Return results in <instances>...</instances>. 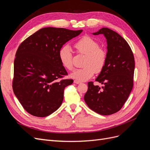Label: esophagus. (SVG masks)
<instances>
[{
	"label": "esophagus",
	"mask_w": 150,
	"mask_h": 150,
	"mask_svg": "<svg viewBox=\"0 0 150 150\" xmlns=\"http://www.w3.org/2000/svg\"><path fill=\"white\" fill-rule=\"evenodd\" d=\"M74 83H75V84H80L81 83V82H79V81H76V80H75L74 81Z\"/></svg>",
	"instance_id": "1"
}]
</instances>
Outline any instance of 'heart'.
I'll return each instance as SVG.
<instances>
[{
  "label": "heart",
  "instance_id": "b5f03b06",
  "mask_svg": "<svg viewBox=\"0 0 150 150\" xmlns=\"http://www.w3.org/2000/svg\"><path fill=\"white\" fill-rule=\"evenodd\" d=\"M74 47L78 53L85 54L82 68L76 69L72 71L70 77L78 81H86L93 76L94 72L102 71L106 65L107 53L104 49L99 47L96 40L84 36L74 44ZM58 57L62 66L67 70L73 68L72 53L69 45L62 46L58 52Z\"/></svg>",
  "mask_w": 150,
  "mask_h": 150
}]
</instances>
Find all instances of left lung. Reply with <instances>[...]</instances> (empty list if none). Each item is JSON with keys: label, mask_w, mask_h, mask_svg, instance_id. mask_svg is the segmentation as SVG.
<instances>
[{"label": "left lung", "mask_w": 150, "mask_h": 150, "mask_svg": "<svg viewBox=\"0 0 150 150\" xmlns=\"http://www.w3.org/2000/svg\"><path fill=\"white\" fill-rule=\"evenodd\" d=\"M93 35L103 34L107 42V60L96 81L89 82L84 101L88 107L99 115H110L124 105L133 86L134 59L125 39L116 32L103 28Z\"/></svg>", "instance_id": "left-lung-1"}]
</instances>
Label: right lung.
Returning <instances> with one entry per match:
<instances>
[{
  "instance_id": "obj_1",
  "label": "right lung",
  "mask_w": 150,
  "mask_h": 150,
  "mask_svg": "<svg viewBox=\"0 0 150 150\" xmlns=\"http://www.w3.org/2000/svg\"><path fill=\"white\" fill-rule=\"evenodd\" d=\"M82 32L44 28L27 38L17 49L12 88L29 114L46 117L61 106L64 89L73 80H58L67 74L58 52L63 45Z\"/></svg>"
}]
</instances>
